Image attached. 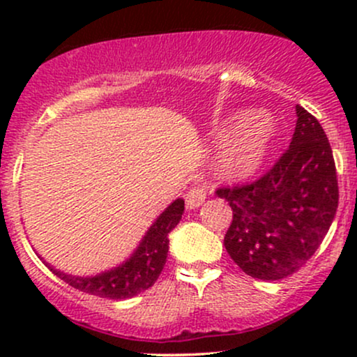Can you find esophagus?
I'll list each match as a JSON object with an SVG mask.
<instances>
[{
  "label": "esophagus",
  "mask_w": 357,
  "mask_h": 357,
  "mask_svg": "<svg viewBox=\"0 0 357 357\" xmlns=\"http://www.w3.org/2000/svg\"><path fill=\"white\" fill-rule=\"evenodd\" d=\"M204 198H206V188L204 186L191 188V190L186 192V206L190 208V210H195V208L202 206Z\"/></svg>",
  "instance_id": "34e87169"
}]
</instances>
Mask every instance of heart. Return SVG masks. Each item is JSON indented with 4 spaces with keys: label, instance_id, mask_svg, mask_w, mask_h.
I'll use <instances>...</instances> for the list:
<instances>
[{
    "label": "heart",
    "instance_id": "obj_1",
    "mask_svg": "<svg viewBox=\"0 0 357 357\" xmlns=\"http://www.w3.org/2000/svg\"><path fill=\"white\" fill-rule=\"evenodd\" d=\"M277 122L270 114L241 110L220 129L218 139L225 141L218 155V169L231 179L252 176L261 167L272 149Z\"/></svg>",
    "mask_w": 357,
    "mask_h": 357
}]
</instances>
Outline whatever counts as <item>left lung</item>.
<instances>
[{"label": "left lung", "instance_id": "left-lung-1", "mask_svg": "<svg viewBox=\"0 0 357 357\" xmlns=\"http://www.w3.org/2000/svg\"><path fill=\"white\" fill-rule=\"evenodd\" d=\"M289 149L257 181L218 188L233 210L225 248L245 273L280 280L304 267L333 225L339 203L329 139L312 114L296 105Z\"/></svg>", "mask_w": 357, "mask_h": 357}]
</instances>
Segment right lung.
<instances>
[{
    "mask_svg": "<svg viewBox=\"0 0 357 357\" xmlns=\"http://www.w3.org/2000/svg\"><path fill=\"white\" fill-rule=\"evenodd\" d=\"M184 213V202L181 198L171 203L165 211L154 221L153 227L147 230L144 238L141 240L136 252L130 255L129 260L119 267L102 272L96 277H75L67 275L50 267L48 268L67 282L73 289H79L80 292L92 294L97 297L105 298H130L137 294L144 292L146 289L154 285L159 273L162 272L166 264L167 250H169V235L171 230L179 223Z\"/></svg>",
    "mask_w": 357,
    "mask_h": 357,
    "instance_id": "obj_1",
    "label": "right lung"
}]
</instances>
